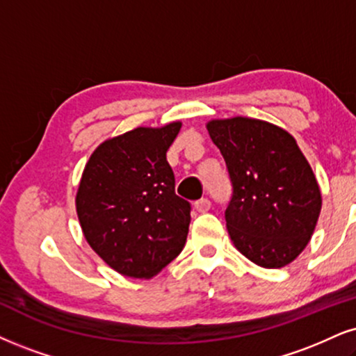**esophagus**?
<instances>
[{
    "instance_id": "obj_1",
    "label": "esophagus",
    "mask_w": 356,
    "mask_h": 356,
    "mask_svg": "<svg viewBox=\"0 0 356 356\" xmlns=\"http://www.w3.org/2000/svg\"><path fill=\"white\" fill-rule=\"evenodd\" d=\"M195 209L198 213H208L209 209H211V201H209L208 198H201L195 203Z\"/></svg>"
}]
</instances>
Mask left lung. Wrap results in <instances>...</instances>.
Returning <instances> with one entry per match:
<instances>
[{"label": "left lung", "instance_id": "8db88e82", "mask_svg": "<svg viewBox=\"0 0 356 356\" xmlns=\"http://www.w3.org/2000/svg\"><path fill=\"white\" fill-rule=\"evenodd\" d=\"M208 131L229 173L232 243L254 264L287 266L309 244L322 208L309 161L292 135L269 122L234 117L209 122Z\"/></svg>", "mask_w": 356, "mask_h": 356}]
</instances>
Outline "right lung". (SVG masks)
Wrapping results in <instances>:
<instances>
[{
  "instance_id": "right-lung-1",
  "label": "right lung",
  "mask_w": 356,
  "mask_h": 356,
  "mask_svg": "<svg viewBox=\"0 0 356 356\" xmlns=\"http://www.w3.org/2000/svg\"><path fill=\"white\" fill-rule=\"evenodd\" d=\"M181 129H138L92 153L76 206L90 248L127 277L150 279L185 248L191 204L175 193L166 152Z\"/></svg>"
}]
</instances>
